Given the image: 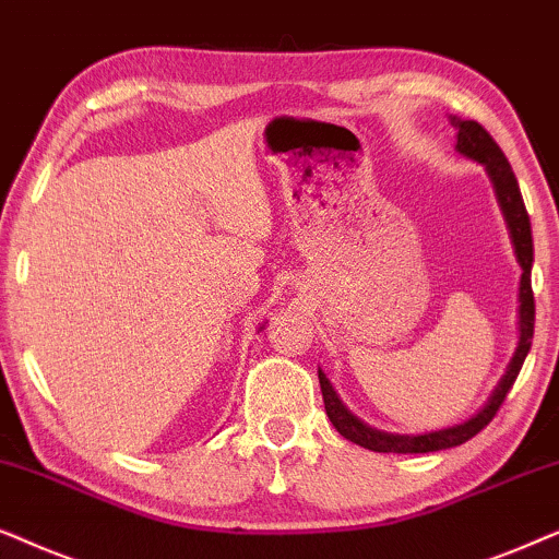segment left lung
<instances>
[{
	"label": "left lung",
	"instance_id": "left-lung-1",
	"mask_svg": "<svg viewBox=\"0 0 559 559\" xmlns=\"http://www.w3.org/2000/svg\"><path fill=\"white\" fill-rule=\"evenodd\" d=\"M452 128L457 130V145L455 151L465 158L480 163L486 168V174L493 183L498 206H501L506 227H509L513 252H516L519 265H522V281H519V342L513 349L509 366L501 381L496 383V389L490 391L486 404L475 412L471 419L455 424V427H444L435 431H424V435H393V431H383L366 424L362 419L349 412L342 404L337 391L332 389L330 378L324 376V370H319V385H322L324 408L334 429L349 442L360 444V448L373 450V452H399V455H408V452H437V450H450L457 448L478 435L486 424L493 419L498 406L503 404L506 393L511 391L513 381H516L519 370H522L526 355H530L532 337H534V294H532V263H534V245H532V225L530 214H526L522 191H519V181L513 176V170L506 160L501 147L496 145V140L488 135L473 119H460L450 117Z\"/></svg>",
	"mask_w": 559,
	"mask_h": 559
}]
</instances>
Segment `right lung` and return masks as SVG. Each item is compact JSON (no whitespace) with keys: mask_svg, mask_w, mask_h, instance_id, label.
I'll list each match as a JSON object with an SVG mask.
<instances>
[{"mask_svg":"<svg viewBox=\"0 0 559 559\" xmlns=\"http://www.w3.org/2000/svg\"><path fill=\"white\" fill-rule=\"evenodd\" d=\"M260 330H263V326H260Z\"/></svg>","mask_w":559,"mask_h":559,"instance_id":"right-lung-1","label":"right lung"}]
</instances>
